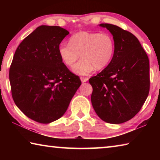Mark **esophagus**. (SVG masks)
I'll return each instance as SVG.
<instances>
[{"instance_id": "obj_1", "label": "esophagus", "mask_w": 160, "mask_h": 160, "mask_svg": "<svg viewBox=\"0 0 160 160\" xmlns=\"http://www.w3.org/2000/svg\"><path fill=\"white\" fill-rule=\"evenodd\" d=\"M80 80H81V82H87V81L88 80V78L81 77L80 78Z\"/></svg>"}]
</instances>
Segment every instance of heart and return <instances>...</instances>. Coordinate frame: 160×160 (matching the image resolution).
Returning a JSON list of instances; mask_svg holds the SVG:
<instances>
[{"mask_svg": "<svg viewBox=\"0 0 160 160\" xmlns=\"http://www.w3.org/2000/svg\"><path fill=\"white\" fill-rule=\"evenodd\" d=\"M113 37L108 33L80 32L70 38V44L61 43L58 53L61 60L68 66L74 64L80 54L82 58L72 67L75 73L87 75L95 69L104 68L114 53Z\"/></svg>", "mask_w": 160, "mask_h": 160, "instance_id": "obj_1", "label": "heart"}]
</instances>
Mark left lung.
I'll return each instance as SVG.
<instances>
[{"label":"left lung","mask_w":160,"mask_h":160,"mask_svg":"<svg viewBox=\"0 0 160 160\" xmlns=\"http://www.w3.org/2000/svg\"><path fill=\"white\" fill-rule=\"evenodd\" d=\"M112 34L115 49L109 64L89 80L91 102L105 122L119 124L139 112L150 90L148 56L136 37L118 26L100 24Z\"/></svg>","instance_id":"1"}]
</instances>
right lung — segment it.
I'll return each mask as SVG.
<instances>
[{"mask_svg":"<svg viewBox=\"0 0 160 160\" xmlns=\"http://www.w3.org/2000/svg\"><path fill=\"white\" fill-rule=\"evenodd\" d=\"M68 34L58 26L38 27L13 56L9 72L12 99L24 114L37 122L49 123L60 118L81 85L58 53Z\"/></svg>","mask_w":160,"mask_h":160,"instance_id":"obj_1","label":"right lung"}]
</instances>
